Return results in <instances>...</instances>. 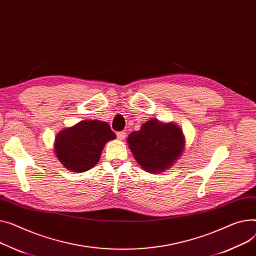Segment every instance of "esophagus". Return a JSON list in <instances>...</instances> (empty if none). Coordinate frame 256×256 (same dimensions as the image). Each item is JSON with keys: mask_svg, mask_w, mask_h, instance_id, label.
Masks as SVG:
<instances>
[{"mask_svg": "<svg viewBox=\"0 0 256 256\" xmlns=\"http://www.w3.org/2000/svg\"><path fill=\"white\" fill-rule=\"evenodd\" d=\"M126 137V132H117V138L119 140H124Z\"/></svg>", "mask_w": 256, "mask_h": 256, "instance_id": "1", "label": "esophagus"}]
</instances>
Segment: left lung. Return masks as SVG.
I'll use <instances>...</instances> for the list:
<instances>
[{"label":"left lung","mask_w":256,"mask_h":256,"mask_svg":"<svg viewBox=\"0 0 256 256\" xmlns=\"http://www.w3.org/2000/svg\"><path fill=\"white\" fill-rule=\"evenodd\" d=\"M130 149L147 172L166 171L181 156L184 148L182 130L174 124L150 119L128 138Z\"/></svg>","instance_id":"left-lung-1"}]
</instances>
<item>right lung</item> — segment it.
Wrapping results in <instances>:
<instances>
[{
    "label": "right lung",
    "instance_id": "add662e5",
    "mask_svg": "<svg viewBox=\"0 0 256 256\" xmlns=\"http://www.w3.org/2000/svg\"><path fill=\"white\" fill-rule=\"evenodd\" d=\"M115 138L107 122L83 120L58 132L54 151L64 168L81 173L98 162L105 144Z\"/></svg>",
    "mask_w": 256,
    "mask_h": 256
}]
</instances>
